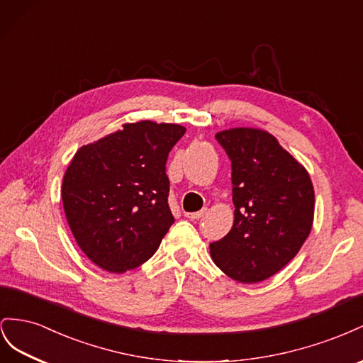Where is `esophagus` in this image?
<instances>
[{"instance_id": "obj_1", "label": "esophagus", "mask_w": 363, "mask_h": 363, "mask_svg": "<svg viewBox=\"0 0 363 363\" xmlns=\"http://www.w3.org/2000/svg\"><path fill=\"white\" fill-rule=\"evenodd\" d=\"M184 216H185V217H189V219H191V220H198V219H201V217L203 216V211H196V213H185Z\"/></svg>"}]
</instances>
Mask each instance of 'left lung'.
Wrapping results in <instances>:
<instances>
[{"mask_svg": "<svg viewBox=\"0 0 363 363\" xmlns=\"http://www.w3.org/2000/svg\"><path fill=\"white\" fill-rule=\"evenodd\" d=\"M216 140L231 160L235 210L231 231L210 245L211 258L235 281H263L292 260L312 230V181L266 130L235 128Z\"/></svg>", "mask_w": 363, "mask_h": 363, "instance_id": "obj_1", "label": "left lung"}]
</instances>
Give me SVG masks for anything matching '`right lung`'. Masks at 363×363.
Segmentation results:
<instances>
[{
	"mask_svg": "<svg viewBox=\"0 0 363 363\" xmlns=\"http://www.w3.org/2000/svg\"><path fill=\"white\" fill-rule=\"evenodd\" d=\"M179 124L144 120L80 147L64 176L71 233L92 263L112 274L135 269L158 250L174 222L165 173Z\"/></svg>",
	"mask_w": 363,
	"mask_h": 363,
	"instance_id": "1",
	"label": "right lung"
}]
</instances>
